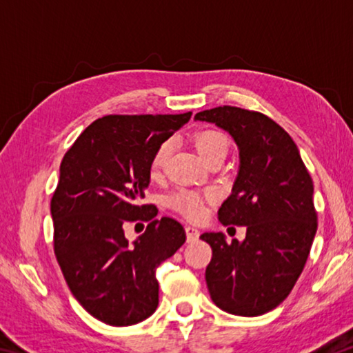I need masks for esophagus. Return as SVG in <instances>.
<instances>
[{
  "mask_svg": "<svg viewBox=\"0 0 353 353\" xmlns=\"http://www.w3.org/2000/svg\"><path fill=\"white\" fill-rule=\"evenodd\" d=\"M185 234H187V241L188 243L196 241L199 238V230L194 229V227H191V225L185 227Z\"/></svg>",
  "mask_w": 353,
  "mask_h": 353,
  "instance_id": "34e87169",
  "label": "esophagus"
}]
</instances>
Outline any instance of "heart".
<instances>
[{
    "instance_id": "b5f03b06",
    "label": "heart",
    "mask_w": 353,
    "mask_h": 353,
    "mask_svg": "<svg viewBox=\"0 0 353 353\" xmlns=\"http://www.w3.org/2000/svg\"><path fill=\"white\" fill-rule=\"evenodd\" d=\"M194 146L201 154V157L205 162H210L212 159L219 157V155H227L229 152V139L219 130L205 129L201 130L194 135ZM172 152V141L165 140L160 143L155 149L151 160V174L159 176L162 170L168 163ZM170 205L177 210L179 213L185 214L187 218L198 219L204 213V204L198 194L188 190H181L170 198Z\"/></svg>"
}]
</instances>
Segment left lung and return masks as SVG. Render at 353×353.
I'll use <instances>...</instances> for the list:
<instances>
[{
	"instance_id": "1",
	"label": "left lung",
	"mask_w": 353,
	"mask_h": 353,
	"mask_svg": "<svg viewBox=\"0 0 353 353\" xmlns=\"http://www.w3.org/2000/svg\"><path fill=\"white\" fill-rule=\"evenodd\" d=\"M194 119L225 130L238 146V174L218 219L246 225V238L230 244L221 232L201 235L213 250L208 292L230 314H265L288 297L308 259L318 229L313 181L296 143L263 113L224 105Z\"/></svg>"
}]
</instances>
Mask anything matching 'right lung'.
Here are the masks:
<instances>
[{"label":"right lung","instance_id":"obj_1","mask_svg":"<svg viewBox=\"0 0 353 353\" xmlns=\"http://www.w3.org/2000/svg\"><path fill=\"white\" fill-rule=\"evenodd\" d=\"M181 115H109L77 137L61 163L51 199L54 252L76 301L109 325H134L159 305L155 271L185 243L172 218L139 205L151 182L160 143L181 129ZM148 220L145 234L129 243L122 225Z\"/></svg>","mask_w":353,"mask_h":353}]
</instances>
